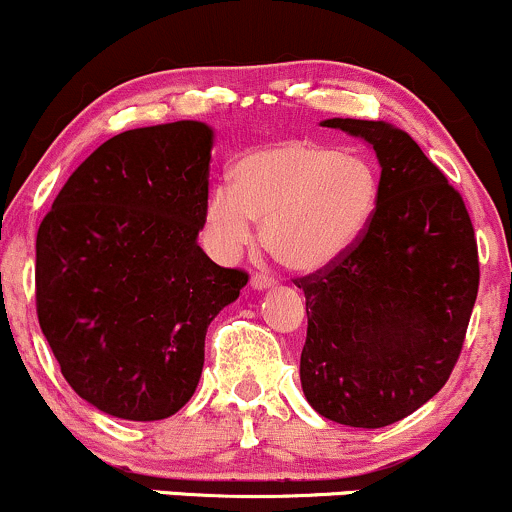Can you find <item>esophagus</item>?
<instances>
[{
  "mask_svg": "<svg viewBox=\"0 0 512 512\" xmlns=\"http://www.w3.org/2000/svg\"><path fill=\"white\" fill-rule=\"evenodd\" d=\"M250 284H252V289H267L274 284V277L267 272H257V274H252Z\"/></svg>",
  "mask_w": 512,
  "mask_h": 512,
  "instance_id": "obj_1",
  "label": "esophagus"
}]
</instances>
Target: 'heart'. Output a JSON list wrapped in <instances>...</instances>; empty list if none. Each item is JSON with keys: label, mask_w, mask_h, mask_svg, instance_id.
<instances>
[{"label": "heart", "mask_w": 512, "mask_h": 512, "mask_svg": "<svg viewBox=\"0 0 512 512\" xmlns=\"http://www.w3.org/2000/svg\"><path fill=\"white\" fill-rule=\"evenodd\" d=\"M380 198L370 159L314 139H282L238 161L233 186H215L206 203V242L230 262L262 223L267 250L292 270H321L368 228Z\"/></svg>", "instance_id": "heart-1"}]
</instances>
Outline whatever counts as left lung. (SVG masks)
<instances>
[{
	"mask_svg": "<svg viewBox=\"0 0 512 512\" xmlns=\"http://www.w3.org/2000/svg\"><path fill=\"white\" fill-rule=\"evenodd\" d=\"M324 127L365 139L380 161L368 228L338 260L297 277L306 297L299 375L309 405L380 429L449 380L478 294V247L461 193L407 132L373 120Z\"/></svg>",
	"mask_w": 512,
	"mask_h": 512,
	"instance_id": "1",
	"label": "left lung"
}]
</instances>
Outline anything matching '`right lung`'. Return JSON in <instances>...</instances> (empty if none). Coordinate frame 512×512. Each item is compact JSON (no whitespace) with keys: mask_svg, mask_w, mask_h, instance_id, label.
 <instances>
[{"mask_svg":"<svg viewBox=\"0 0 512 512\" xmlns=\"http://www.w3.org/2000/svg\"><path fill=\"white\" fill-rule=\"evenodd\" d=\"M213 129L181 120L100 144L36 235V314L68 385L132 422L176 414L196 392L208 324L247 272L198 245Z\"/></svg>","mask_w":512,"mask_h":512,"instance_id":"obj_1","label":"right lung"}]
</instances>
